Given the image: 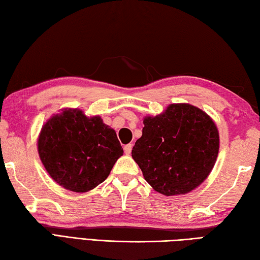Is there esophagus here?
I'll return each mask as SVG.
<instances>
[{"label": "esophagus", "mask_w": 260, "mask_h": 260, "mask_svg": "<svg viewBox=\"0 0 260 260\" xmlns=\"http://www.w3.org/2000/svg\"><path fill=\"white\" fill-rule=\"evenodd\" d=\"M132 149H133V144H127V145H125V147H124L125 153H126L127 155H129L131 152H132Z\"/></svg>", "instance_id": "1"}]
</instances>
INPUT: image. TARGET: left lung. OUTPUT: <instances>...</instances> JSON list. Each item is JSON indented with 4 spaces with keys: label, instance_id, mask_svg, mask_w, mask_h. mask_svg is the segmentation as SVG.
Listing matches in <instances>:
<instances>
[{
    "label": "left lung",
    "instance_id": "obj_1",
    "mask_svg": "<svg viewBox=\"0 0 260 260\" xmlns=\"http://www.w3.org/2000/svg\"><path fill=\"white\" fill-rule=\"evenodd\" d=\"M142 136L132 156L154 190L166 196L185 195L210 175L220 137L205 111L188 104H172L143 120Z\"/></svg>",
    "mask_w": 260,
    "mask_h": 260
}]
</instances>
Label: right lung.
<instances>
[{
	"instance_id": "obj_1",
	"label": "right lung",
	"mask_w": 260,
	"mask_h": 260,
	"mask_svg": "<svg viewBox=\"0 0 260 260\" xmlns=\"http://www.w3.org/2000/svg\"><path fill=\"white\" fill-rule=\"evenodd\" d=\"M38 153L59 186L85 192L106 180L124 151L116 132L101 117H86L82 110L65 108L43 126Z\"/></svg>"
}]
</instances>
